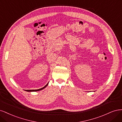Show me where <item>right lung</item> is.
<instances>
[{
	"instance_id": "1",
	"label": "right lung",
	"mask_w": 122,
	"mask_h": 122,
	"mask_svg": "<svg viewBox=\"0 0 122 122\" xmlns=\"http://www.w3.org/2000/svg\"><path fill=\"white\" fill-rule=\"evenodd\" d=\"M48 83L47 84L45 87H44L43 88H41V89H38V90H26L25 91H28V92H35V91H40V90H42L43 89H44L45 88H46L47 86H48Z\"/></svg>"
}]
</instances>
